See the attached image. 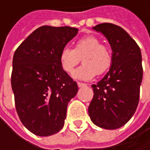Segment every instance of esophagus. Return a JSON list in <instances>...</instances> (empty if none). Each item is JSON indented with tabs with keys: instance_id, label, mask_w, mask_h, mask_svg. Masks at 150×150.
<instances>
[{
	"instance_id": "obj_1",
	"label": "esophagus",
	"mask_w": 150,
	"mask_h": 150,
	"mask_svg": "<svg viewBox=\"0 0 150 150\" xmlns=\"http://www.w3.org/2000/svg\"><path fill=\"white\" fill-rule=\"evenodd\" d=\"M77 85H78V87H80V88L87 86V84H86V83H83V82H80V81H78V82H77Z\"/></svg>"
}]
</instances>
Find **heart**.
Masks as SVG:
<instances>
[{
  "mask_svg": "<svg viewBox=\"0 0 150 150\" xmlns=\"http://www.w3.org/2000/svg\"><path fill=\"white\" fill-rule=\"evenodd\" d=\"M81 59L82 66L74 76L82 80H90L96 75L106 73L111 67L113 54L111 47L96 35H87L74 44L73 49L64 47L59 54V62L64 72L72 74Z\"/></svg>",
  "mask_w": 150,
  "mask_h": 150,
  "instance_id": "b5f03b06",
  "label": "heart"
}]
</instances>
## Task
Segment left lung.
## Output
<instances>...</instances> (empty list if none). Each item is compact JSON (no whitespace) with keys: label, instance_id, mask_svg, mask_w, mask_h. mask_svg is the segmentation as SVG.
Here are the masks:
<instances>
[{"label":"left lung","instance_id":"8db88e82","mask_svg":"<svg viewBox=\"0 0 150 150\" xmlns=\"http://www.w3.org/2000/svg\"><path fill=\"white\" fill-rule=\"evenodd\" d=\"M94 29L103 33L113 50L111 68L96 84L88 115L96 126L115 129L125 125L135 114L142 80L141 49L121 27L101 23Z\"/></svg>","mask_w":150,"mask_h":150}]
</instances>
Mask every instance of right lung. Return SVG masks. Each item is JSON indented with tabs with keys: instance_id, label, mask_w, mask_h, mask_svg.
Here are the masks:
<instances>
[{
	"instance_id": "obj_1",
	"label": "right lung",
	"mask_w": 150,
	"mask_h": 150,
	"mask_svg": "<svg viewBox=\"0 0 150 150\" xmlns=\"http://www.w3.org/2000/svg\"><path fill=\"white\" fill-rule=\"evenodd\" d=\"M77 33L72 27L42 26L15 50L11 75L15 108L35 135H54L64 125L68 103L78 86L62 70L59 54Z\"/></svg>"
}]
</instances>
